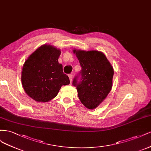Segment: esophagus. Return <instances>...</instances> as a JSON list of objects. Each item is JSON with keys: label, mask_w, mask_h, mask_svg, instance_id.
Listing matches in <instances>:
<instances>
[{"label": "esophagus", "mask_w": 151, "mask_h": 151, "mask_svg": "<svg viewBox=\"0 0 151 151\" xmlns=\"http://www.w3.org/2000/svg\"><path fill=\"white\" fill-rule=\"evenodd\" d=\"M69 78H70V81L71 82V81H72V80H73V75H72V74L69 75Z\"/></svg>", "instance_id": "1"}]
</instances>
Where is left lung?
<instances>
[{"label":"left lung","instance_id":"1","mask_svg":"<svg viewBox=\"0 0 151 151\" xmlns=\"http://www.w3.org/2000/svg\"><path fill=\"white\" fill-rule=\"evenodd\" d=\"M82 70L81 81L75 77L73 85L76 86L79 99L87 109L93 110L103 101L111 91L114 71L104 52L96 50L74 49Z\"/></svg>","mask_w":151,"mask_h":151}]
</instances>
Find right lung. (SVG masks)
Instances as JSON below:
<instances>
[{"instance_id":"right-lung-1","label":"right lung","mask_w":151,"mask_h":151,"mask_svg":"<svg viewBox=\"0 0 151 151\" xmlns=\"http://www.w3.org/2000/svg\"><path fill=\"white\" fill-rule=\"evenodd\" d=\"M61 50L43 45L27 58L23 65L21 82L26 93L38 102H47L56 97L61 86L70 84L58 63Z\"/></svg>"}]
</instances>
